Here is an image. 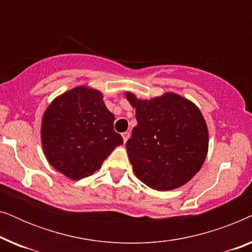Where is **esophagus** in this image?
Returning <instances> with one entry per match:
<instances>
[{
    "instance_id": "1",
    "label": "esophagus",
    "mask_w": 252,
    "mask_h": 252,
    "mask_svg": "<svg viewBox=\"0 0 252 252\" xmlns=\"http://www.w3.org/2000/svg\"><path fill=\"white\" fill-rule=\"evenodd\" d=\"M122 136H123V139H124V142L126 143V141L128 140V137H129V132H124V133H122Z\"/></svg>"
}]
</instances>
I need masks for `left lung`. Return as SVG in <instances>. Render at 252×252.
<instances>
[{
	"instance_id": "obj_1",
	"label": "left lung",
	"mask_w": 252,
	"mask_h": 252,
	"mask_svg": "<svg viewBox=\"0 0 252 252\" xmlns=\"http://www.w3.org/2000/svg\"><path fill=\"white\" fill-rule=\"evenodd\" d=\"M137 125L126 149L139 180L156 190L184 186L199 171L208 153V127L197 106L167 93L144 101L126 93Z\"/></svg>"
}]
</instances>
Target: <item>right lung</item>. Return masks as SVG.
<instances>
[{"instance_id":"right-lung-1","label":"right lung","mask_w":252,"mask_h":252,"mask_svg":"<svg viewBox=\"0 0 252 252\" xmlns=\"http://www.w3.org/2000/svg\"><path fill=\"white\" fill-rule=\"evenodd\" d=\"M113 122L99 92L78 87L65 93L48 106L42 119L48 161L73 180L92 175L124 142Z\"/></svg>"}]
</instances>
